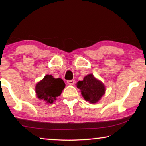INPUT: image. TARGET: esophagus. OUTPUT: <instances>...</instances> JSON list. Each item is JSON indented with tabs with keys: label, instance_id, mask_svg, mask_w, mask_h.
Masks as SVG:
<instances>
[{
	"label": "esophagus",
	"instance_id": "esophagus-1",
	"mask_svg": "<svg viewBox=\"0 0 146 146\" xmlns=\"http://www.w3.org/2000/svg\"><path fill=\"white\" fill-rule=\"evenodd\" d=\"M67 82L70 85H74V83H75V81L73 80H68Z\"/></svg>",
	"mask_w": 146,
	"mask_h": 146
}]
</instances>
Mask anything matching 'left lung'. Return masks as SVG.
Masks as SVG:
<instances>
[{"mask_svg": "<svg viewBox=\"0 0 146 146\" xmlns=\"http://www.w3.org/2000/svg\"><path fill=\"white\" fill-rule=\"evenodd\" d=\"M76 86L80 90L81 94L85 100L92 104L98 102L106 91L104 84L92 74L86 76L82 81H78Z\"/></svg>", "mask_w": 146, "mask_h": 146, "instance_id": "8db88e82", "label": "left lung"}]
</instances>
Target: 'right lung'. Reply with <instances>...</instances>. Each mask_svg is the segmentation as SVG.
Returning a JSON list of instances; mask_svg holds the SVG:
<instances>
[{"instance_id": "add662e5", "label": "right lung", "mask_w": 146, "mask_h": 146, "mask_svg": "<svg viewBox=\"0 0 146 146\" xmlns=\"http://www.w3.org/2000/svg\"><path fill=\"white\" fill-rule=\"evenodd\" d=\"M65 87L62 79L54 78L52 75H46L35 88L36 96L48 104H52L61 94Z\"/></svg>"}]
</instances>
